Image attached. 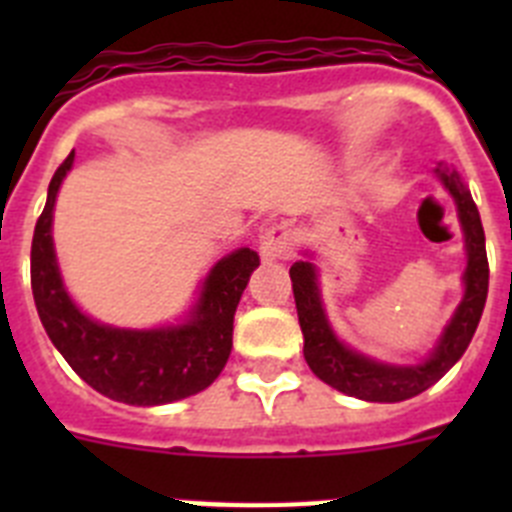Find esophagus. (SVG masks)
Segmentation results:
<instances>
[{
	"label": "esophagus",
	"mask_w": 512,
	"mask_h": 512,
	"mask_svg": "<svg viewBox=\"0 0 512 512\" xmlns=\"http://www.w3.org/2000/svg\"><path fill=\"white\" fill-rule=\"evenodd\" d=\"M259 251L266 261L287 259L289 253H292V230L284 228V225H274L271 230H266L261 235Z\"/></svg>",
	"instance_id": "obj_1"
}]
</instances>
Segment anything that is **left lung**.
<instances>
[{"label":"left lung","mask_w":512,"mask_h":512,"mask_svg":"<svg viewBox=\"0 0 512 512\" xmlns=\"http://www.w3.org/2000/svg\"><path fill=\"white\" fill-rule=\"evenodd\" d=\"M433 171L456 205L461 233H464L467 269L461 274L464 295H461L459 307L454 310L449 323L443 325L436 346L423 361L387 364V361L372 359V356L346 346L336 336L328 312H325L323 295H320V271L312 261V253L305 251V259L295 261L289 269L297 318H300L302 336H305L307 366L315 377L323 379L325 384L343 395L359 397L366 402H402L420 395L433 387L464 356L479 318H482L487 287H490V266H487L485 230H482L479 210L472 200V192L461 182L454 166L438 164Z\"/></svg>","instance_id":"8db88e82"}]
</instances>
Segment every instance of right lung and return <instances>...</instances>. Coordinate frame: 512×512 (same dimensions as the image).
Returning <instances> with one entry per match:
<instances>
[{
	"label": "right lung",
	"mask_w": 512,
	"mask_h": 512,
	"mask_svg": "<svg viewBox=\"0 0 512 512\" xmlns=\"http://www.w3.org/2000/svg\"><path fill=\"white\" fill-rule=\"evenodd\" d=\"M74 166V151L48 184L30 251V282L40 323L89 387L125 405L151 408L184 400L210 387L233 348V318L259 253L238 248L217 261L200 295L179 323L158 328H115L89 318L69 295L53 246V210L63 179Z\"/></svg>",
	"instance_id": "obj_1"
}]
</instances>
